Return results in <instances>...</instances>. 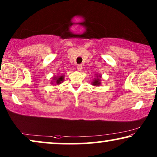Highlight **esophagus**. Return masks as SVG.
<instances>
[{
  "mask_svg": "<svg viewBox=\"0 0 157 157\" xmlns=\"http://www.w3.org/2000/svg\"><path fill=\"white\" fill-rule=\"evenodd\" d=\"M77 69H78V71H82V69H83L82 66H81V65L77 66Z\"/></svg>",
  "mask_w": 157,
  "mask_h": 157,
  "instance_id": "34e87169",
  "label": "esophagus"
}]
</instances>
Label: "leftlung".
<instances>
[{"label":"left lung","instance_id":"obj_1","mask_svg":"<svg viewBox=\"0 0 157 157\" xmlns=\"http://www.w3.org/2000/svg\"><path fill=\"white\" fill-rule=\"evenodd\" d=\"M101 75L96 74L95 78H94L93 79V81H92L91 84L94 86H101Z\"/></svg>","mask_w":157,"mask_h":157}]
</instances>
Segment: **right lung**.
<instances>
[{
	"label": "right lung",
	"mask_w": 157,
	"mask_h": 157,
	"mask_svg": "<svg viewBox=\"0 0 157 157\" xmlns=\"http://www.w3.org/2000/svg\"><path fill=\"white\" fill-rule=\"evenodd\" d=\"M64 80V75H58V76H54L52 78L51 81V84L56 83V85L61 84L62 82H63Z\"/></svg>",
	"instance_id": "1"
}]
</instances>
